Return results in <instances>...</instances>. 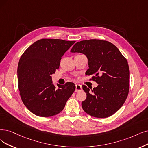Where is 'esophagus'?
I'll use <instances>...</instances> for the list:
<instances>
[{"label":"esophagus","mask_w":148,"mask_h":148,"mask_svg":"<svg viewBox=\"0 0 148 148\" xmlns=\"http://www.w3.org/2000/svg\"><path fill=\"white\" fill-rule=\"evenodd\" d=\"M82 86L80 84H76L75 85V91L76 92L80 91L82 90Z\"/></svg>","instance_id":"1"}]
</instances>
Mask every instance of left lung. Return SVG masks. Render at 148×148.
Listing matches in <instances>:
<instances>
[{
	"instance_id": "left-lung-1",
	"label": "left lung",
	"mask_w": 148,
	"mask_h": 148,
	"mask_svg": "<svg viewBox=\"0 0 148 148\" xmlns=\"http://www.w3.org/2000/svg\"><path fill=\"white\" fill-rule=\"evenodd\" d=\"M71 52H80L88 58L87 75L98 85L91 91L82 88L86 99L82 102L83 110L99 118L112 116L121 108L129 91L130 71L127 59L119 49L107 41L84 40L75 43Z\"/></svg>"
}]
</instances>
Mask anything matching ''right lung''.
<instances>
[{
    "label": "right lung",
    "instance_id": "1",
    "mask_svg": "<svg viewBox=\"0 0 148 148\" xmlns=\"http://www.w3.org/2000/svg\"><path fill=\"white\" fill-rule=\"evenodd\" d=\"M75 41L59 39L38 40L22 55L18 67V82L22 101L35 115L49 117L64 108L74 92L75 84H52L51 75L59 68L64 53Z\"/></svg>",
    "mask_w": 148,
    "mask_h": 148
}]
</instances>
